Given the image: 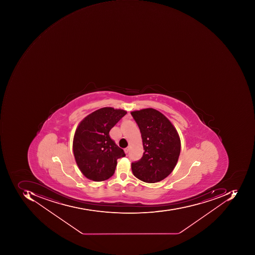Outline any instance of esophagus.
<instances>
[{"label": "esophagus", "mask_w": 255, "mask_h": 255, "mask_svg": "<svg viewBox=\"0 0 255 255\" xmlns=\"http://www.w3.org/2000/svg\"><path fill=\"white\" fill-rule=\"evenodd\" d=\"M124 151H125L126 153H128V151H129V147L126 148L125 149H124Z\"/></svg>", "instance_id": "1"}]
</instances>
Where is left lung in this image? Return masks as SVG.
<instances>
[{
    "label": "left lung",
    "instance_id": "obj_1",
    "mask_svg": "<svg viewBox=\"0 0 255 255\" xmlns=\"http://www.w3.org/2000/svg\"><path fill=\"white\" fill-rule=\"evenodd\" d=\"M141 132L145 151L141 159L131 163L138 179L155 183L172 173L181 151L178 131L172 123L155 109L131 112Z\"/></svg>",
    "mask_w": 255,
    "mask_h": 255
}]
</instances>
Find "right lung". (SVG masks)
<instances>
[{"label": "right lung", "mask_w": 255, "mask_h": 255, "mask_svg": "<svg viewBox=\"0 0 255 255\" xmlns=\"http://www.w3.org/2000/svg\"><path fill=\"white\" fill-rule=\"evenodd\" d=\"M124 110L104 107L83 119L73 137V155L84 176L102 182L113 176L124 150L110 136V131L127 114Z\"/></svg>", "instance_id": "add662e5"}]
</instances>
